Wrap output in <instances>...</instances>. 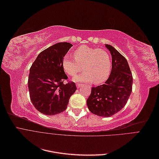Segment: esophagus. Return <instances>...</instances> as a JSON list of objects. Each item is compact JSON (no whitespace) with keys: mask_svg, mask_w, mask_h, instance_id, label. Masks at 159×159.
<instances>
[{"mask_svg":"<svg viewBox=\"0 0 159 159\" xmlns=\"http://www.w3.org/2000/svg\"><path fill=\"white\" fill-rule=\"evenodd\" d=\"M83 86V85L82 84H76V87L78 88H81Z\"/></svg>","mask_w":159,"mask_h":159,"instance_id":"esophagus-1","label":"esophagus"}]
</instances>
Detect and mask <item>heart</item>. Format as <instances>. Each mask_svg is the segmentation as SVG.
Returning a JSON list of instances; mask_svg holds the SVG:
<instances>
[{"label": "heart", "mask_w": 159, "mask_h": 159, "mask_svg": "<svg viewBox=\"0 0 159 159\" xmlns=\"http://www.w3.org/2000/svg\"><path fill=\"white\" fill-rule=\"evenodd\" d=\"M74 56L75 60L65 56L62 60V68L67 74L74 76L82 70L84 66L85 71L75 76L74 78L75 81H93L95 84H100L108 79L111 70V61L105 50L83 45L76 49Z\"/></svg>", "instance_id": "obj_1"}]
</instances>
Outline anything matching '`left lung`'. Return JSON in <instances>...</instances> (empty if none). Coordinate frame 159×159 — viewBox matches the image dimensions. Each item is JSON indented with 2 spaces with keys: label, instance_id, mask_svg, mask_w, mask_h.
<instances>
[{
  "label": "left lung",
  "instance_id": "left-lung-1",
  "mask_svg": "<svg viewBox=\"0 0 159 159\" xmlns=\"http://www.w3.org/2000/svg\"><path fill=\"white\" fill-rule=\"evenodd\" d=\"M112 57V68L105 84L91 88L87 99L90 111L108 117L121 111L131 93L133 76L127 60L112 46L105 44Z\"/></svg>",
  "mask_w": 159,
  "mask_h": 159
}]
</instances>
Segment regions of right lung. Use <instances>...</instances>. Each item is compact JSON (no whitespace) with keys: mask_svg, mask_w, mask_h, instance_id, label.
Returning a JSON list of instances; mask_svg holds the SVG:
<instances>
[{"mask_svg":"<svg viewBox=\"0 0 159 159\" xmlns=\"http://www.w3.org/2000/svg\"><path fill=\"white\" fill-rule=\"evenodd\" d=\"M72 44L58 42L41 52L34 61L28 76V90L34 107L46 115H54L67 108L71 96L77 89L68 79L62 60Z\"/></svg>","mask_w":159,"mask_h":159,"instance_id":"1","label":"right lung"}]
</instances>
